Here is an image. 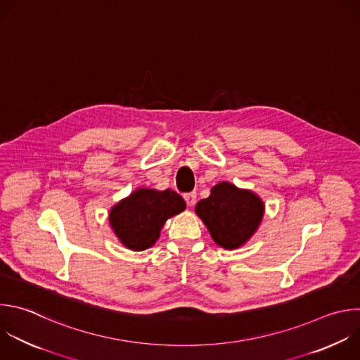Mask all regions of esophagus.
<instances>
[{
  "mask_svg": "<svg viewBox=\"0 0 360 360\" xmlns=\"http://www.w3.org/2000/svg\"><path fill=\"white\" fill-rule=\"evenodd\" d=\"M184 199H185V202H186L188 206H193L195 202H196V193H195V192L185 193V195H184Z\"/></svg>",
  "mask_w": 360,
  "mask_h": 360,
  "instance_id": "1",
  "label": "esophagus"
}]
</instances>
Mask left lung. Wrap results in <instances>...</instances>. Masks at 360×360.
<instances>
[{"label": "left lung", "instance_id": "8db88e82", "mask_svg": "<svg viewBox=\"0 0 360 360\" xmlns=\"http://www.w3.org/2000/svg\"><path fill=\"white\" fill-rule=\"evenodd\" d=\"M264 209L257 193L226 181L214 185L209 198L195 206L213 242L226 250L238 249L250 240L263 220Z\"/></svg>", "mask_w": 360, "mask_h": 360}]
</instances>
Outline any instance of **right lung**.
I'll list each match as a JSON object with an SVG mask.
<instances>
[{
  "label": "right lung",
  "mask_w": 360,
  "mask_h": 360,
  "mask_svg": "<svg viewBox=\"0 0 360 360\" xmlns=\"http://www.w3.org/2000/svg\"><path fill=\"white\" fill-rule=\"evenodd\" d=\"M185 207V200L175 191L139 188L110 209L108 221L120 243L143 252L155 245L165 221Z\"/></svg>",
  "instance_id": "obj_1"
}]
</instances>
